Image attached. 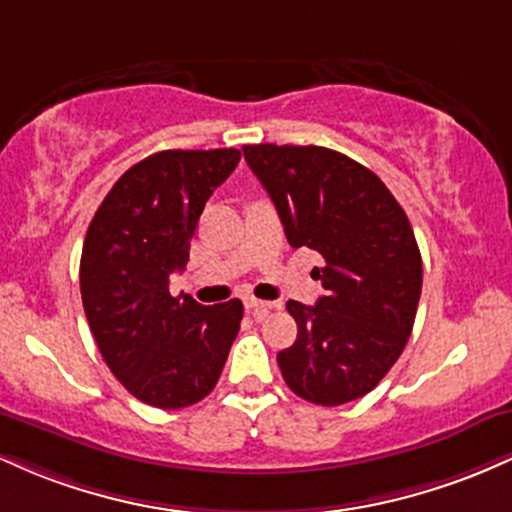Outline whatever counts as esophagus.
Segmentation results:
<instances>
[{
    "mask_svg": "<svg viewBox=\"0 0 512 512\" xmlns=\"http://www.w3.org/2000/svg\"><path fill=\"white\" fill-rule=\"evenodd\" d=\"M245 308L250 310L252 315L257 317V320H262V317H267L269 310L274 308V303H267V301H257V298H245Z\"/></svg>",
    "mask_w": 512,
    "mask_h": 512,
    "instance_id": "esophagus-1",
    "label": "esophagus"
}]
</instances>
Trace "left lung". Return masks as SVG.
Wrapping results in <instances>:
<instances>
[{
	"mask_svg": "<svg viewBox=\"0 0 512 512\" xmlns=\"http://www.w3.org/2000/svg\"><path fill=\"white\" fill-rule=\"evenodd\" d=\"M243 154L291 248L325 260V296L286 303L298 337L276 354L281 375L313 404L354 402L395 366L414 327L424 272L407 214L373 170L339 151L252 144Z\"/></svg>",
	"mask_w": 512,
	"mask_h": 512,
	"instance_id": "8db88e82",
	"label": "left lung"
}]
</instances>
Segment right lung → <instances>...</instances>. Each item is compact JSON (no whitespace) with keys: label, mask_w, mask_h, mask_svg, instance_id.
<instances>
[{"label":"right lung","mask_w":512,"mask_h":512,"mask_svg":"<svg viewBox=\"0 0 512 512\" xmlns=\"http://www.w3.org/2000/svg\"><path fill=\"white\" fill-rule=\"evenodd\" d=\"M238 149L158 151L115 182L86 231L81 301L98 349L139 402L182 409L214 390L243 320L238 298L199 305L168 279L185 269L207 199Z\"/></svg>","instance_id":"right-lung-1"}]
</instances>
